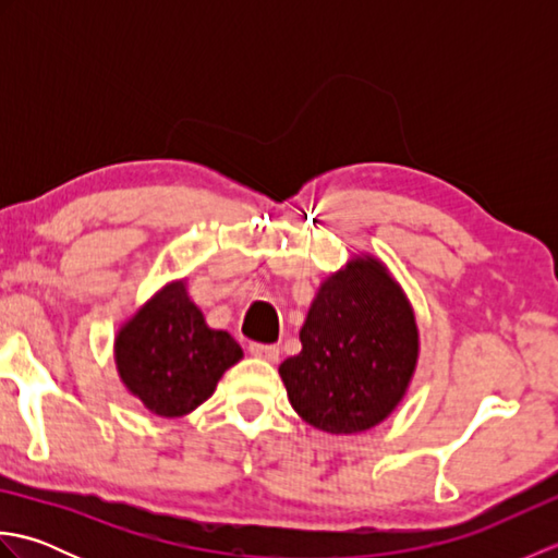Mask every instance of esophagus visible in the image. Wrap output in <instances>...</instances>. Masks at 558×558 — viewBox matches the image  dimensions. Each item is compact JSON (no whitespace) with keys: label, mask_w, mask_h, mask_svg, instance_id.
Instances as JSON below:
<instances>
[{"label":"esophagus","mask_w":558,"mask_h":558,"mask_svg":"<svg viewBox=\"0 0 558 558\" xmlns=\"http://www.w3.org/2000/svg\"><path fill=\"white\" fill-rule=\"evenodd\" d=\"M248 352H252L254 357L266 360V362H278L280 357L278 345H264V342H252V345H248Z\"/></svg>","instance_id":"34e87169"}]
</instances>
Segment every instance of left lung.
Wrapping results in <instances>:
<instances>
[{"mask_svg": "<svg viewBox=\"0 0 558 558\" xmlns=\"http://www.w3.org/2000/svg\"><path fill=\"white\" fill-rule=\"evenodd\" d=\"M302 352L280 364L294 412L328 434L384 422L417 364V324L398 282L376 258L330 276L300 330Z\"/></svg>", "mask_w": 558, "mask_h": 558, "instance_id": "obj_1", "label": "left lung"}]
</instances>
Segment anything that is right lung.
<instances>
[{"label": "right lung", "mask_w": 558, "mask_h": 558, "mask_svg": "<svg viewBox=\"0 0 558 558\" xmlns=\"http://www.w3.org/2000/svg\"><path fill=\"white\" fill-rule=\"evenodd\" d=\"M124 386L158 417H182L206 402L220 376L242 360L225 330L206 326L184 282L160 290L114 342Z\"/></svg>", "instance_id": "add662e5"}]
</instances>
